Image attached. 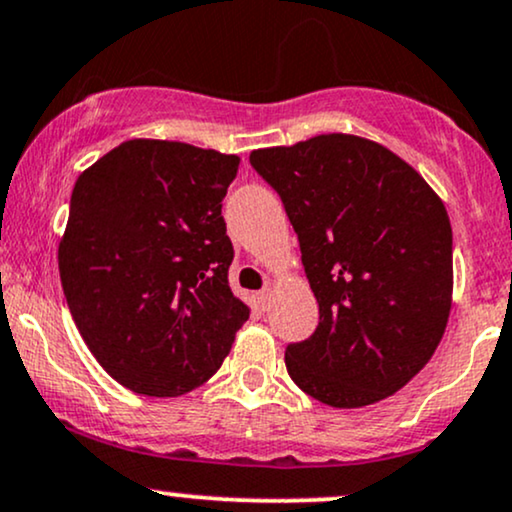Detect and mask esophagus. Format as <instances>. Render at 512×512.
I'll return each mask as SVG.
<instances>
[{
	"label": "esophagus",
	"mask_w": 512,
	"mask_h": 512,
	"mask_svg": "<svg viewBox=\"0 0 512 512\" xmlns=\"http://www.w3.org/2000/svg\"><path fill=\"white\" fill-rule=\"evenodd\" d=\"M269 298H272V291H269V288H262V291L257 293V303H260L262 310H267L269 307Z\"/></svg>",
	"instance_id": "obj_1"
}]
</instances>
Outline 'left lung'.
Wrapping results in <instances>:
<instances>
[{"label":"left lung","instance_id":"8db88e82","mask_svg":"<svg viewBox=\"0 0 512 512\" xmlns=\"http://www.w3.org/2000/svg\"><path fill=\"white\" fill-rule=\"evenodd\" d=\"M298 233L319 303L315 334L288 343L307 396L362 408L403 389L439 346L453 295L446 207L398 155L346 133L250 155Z\"/></svg>","mask_w":512,"mask_h":512}]
</instances>
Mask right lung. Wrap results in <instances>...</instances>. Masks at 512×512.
<instances>
[{
  "mask_svg": "<svg viewBox=\"0 0 512 512\" xmlns=\"http://www.w3.org/2000/svg\"><path fill=\"white\" fill-rule=\"evenodd\" d=\"M240 159L128 140L78 176L59 274L90 353L135 393L174 398L221 367L250 307L229 286L221 202Z\"/></svg>",
  "mask_w": 512,
  "mask_h": 512,
  "instance_id": "obj_1",
  "label": "right lung"
}]
</instances>
